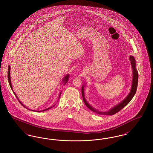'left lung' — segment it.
<instances>
[{"label": "left lung", "instance_id": "1", "mask_svg": "<svg viewBox=\"0 0 153 153\" xmlns=\"http://www.w3.org/2000/svg\"><path fill=\"white\" fill-rule=\"evenodd\" d=\"M130 60L131 61V66L132 68V71H133V76H132V87H131V89L129 95H128L126 98L123 100L120 103H119L117 106L114 107L112 109H110L109 111L107 112H100L99 111H97L94 109L93 107H92L86 101L85 97H84V86H82L81 88V92H82V99L83 101L84 102L86 106L89 109L92 111L93 112H96L97 114L99 115H113L115 114L119 111H120L122 108L127 105L129 102H130L131 99L133 98L135 94L137 87H138V72L137 70L136 69V64H135V58L134 57L130 56Z\"/></svg>", "mask_w": 153, "mask_h": 153}]
</instances>
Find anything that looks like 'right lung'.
<instances>
[{"label": "right lung", "instance_id": "1", "mask_svg": "<svg viewBox=\"0 0 153 153\" xmlns=\"http://www.w3.org/2000/svg\"><path fill=\"white\" fill-rule=\"evenodd\" d=\"M68 77H69V75L68 74H67L66 76L65 77H64V80H63V81H64L65 82V84H65L66 83V82L68 81ZM8 82H9V84H10V87L11 88V89H12V91H13V88H12V85H11V78H10V66H8ZM14 92V94H15L14 92ZM61 93H60L59 94V97H60V96H61ZM15 95L16 96V95L15 94ZM17 97V96H16ZM17 99H18V97H17ZM18 100H19V99H18ZM19 102L22 104L23 106H24L23 104H22V103H21V102H20L19 100ZM25 107V106H24ZM51 107H50V108H47V109H44L43 111H38V112H40V111H46V110H48V109H50V108H51ZM38 112V111H37Z\"/></svg>", "mask_w": 153, "mask_h": 153}]
</instances>
